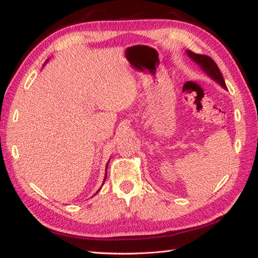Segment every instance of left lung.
<instances>
[{"label": "left lung", "instance_id": "8db88e82", "mask_svg": "<svg viewBox=\"0 0 258 258\" xmlns=\"http://www.w3.org/2000/svg\"><path fill=\"white\" fill-rule=\"evenodd\" d=\"M186 54H187L188 55V57L190 58V59H193V61L199 65V67L204 71V72L210 76V78L213 80V81H215L216 83H218L220 84L223 89H225V90H227V87H226V84H225V81H224V79H223V75H222V73H221V71H220V69H218V67L216 65V63L213 61V59L210 57V56H207V55H201V54H196V53H194V52H191V51H186Z\"/></svg>", "mask_w": 258, "mask_h": 258}]
</instances>
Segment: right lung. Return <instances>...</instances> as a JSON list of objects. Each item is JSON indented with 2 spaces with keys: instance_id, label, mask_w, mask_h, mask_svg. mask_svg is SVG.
I'll return each instance as SVG.
<instances>
[{
  "instance_id": "add662e5",
  "label": "right lung",
  "mask_w": 258,
  "mask_h": 258,
  "mask_svg": "<svg viewBox=\"0 0 258 258\" xmlns=\"http://www.w3.org/2000/svg\"><path fill=\"white\" fill-rule=\"evenodd\" d=\"M47 62H48V59H46V62H45L44 64H43V67H44V65H45V64H46ZM108 162H109V161H108ZM108 162H107V164H106V168H105V177H104V182H105V179H106V176H107V174H106V173H107V165H108ZM104 182H103V184H104ZM101 188H102V187H101ZM101 188H100V189H98V190H101ZM98 190H97V191H98ZM97 191H96V193H97ZM96 193H95V194H96Z\"/></svg>"
}]
</instances>
